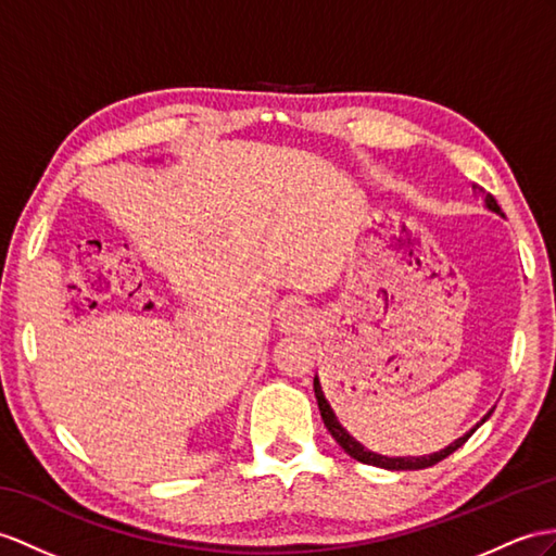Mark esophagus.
I'll use <instances>...</instances> for the list:
<instances>
[{
    "instance_id": "esophagus-1",
    "label": "esophagus",
    "mask_w": 556,
    "mask_h": 556,
    "mask_svg": "<svg viewBox=\"0 0 556 556\" xmlns=\"http://www.w3.org/2000/svg\"><path fill=\"white\" fill-rule=\"evenodd\" d=\"M278 325H280L282 332H306L311 325H314V318H311L306 308L292 306L288 311H282Z\"/></svg>"
}]
</instances>
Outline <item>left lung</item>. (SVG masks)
Segmentation results:
<instances>
[{
  "label": "left lung",
  "mask_w": 556,
  "mask_h": 556,
  "mask_svg": "<svg viewBox=\"0 0 556 556\" xmlns=\"http://www.w3.org/2000/svg\"><path fill=\"white\" fill-rule=\"evenodd\" d=\"M471 191H477V193H481V198H483V205L489 207L491 212H497V214H503V210H500V205L495 202V198L491 195V193H485L483 188L479 186V184H471ZM314 391H316V401H318V410H320V417H323V422H325V427H328V431L332 434V439L342 445V451L346 453V455H351L354 459H358V463H363V465H372V467H382V469H425V467H431V465H437V463H441V459H445L448 457L451 453H455L459 445H463L473 431L479 429V425L481 422H485V419L491 417V413L485 415L481 422L473 427L471 431H467L465 437H459L457 441H453L448 448H443V451H439V453H431V455H422V457H387V455H377V453H372V451H368L365 448V445H361L354 437L349 434V431L340 425V419L334 417V413H332V408H330V403L325 401V394H323V389H320V382H318V377H314Z\"/></svg>",
  "instance_id": "1"
}]
</instances>
